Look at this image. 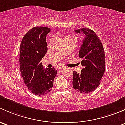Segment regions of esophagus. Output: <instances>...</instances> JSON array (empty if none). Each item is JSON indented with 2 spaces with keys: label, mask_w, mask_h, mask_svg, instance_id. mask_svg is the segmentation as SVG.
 <instances>
[{
  "label": "esophagus",
  "mask_w": 125,
  "mask_h": 125,
  "mask_svg": "<svg viewBox=\"0 0 125 125\" xmlns=\"http://www.w3.org/2000/svg\"><path fill=\"white\" fill-rule=\"evenodd\" d=\"M61 68H62V67H60L59 68V69H61Z\"/></svg>",
  "instance_id": "1"
}]
</instances>
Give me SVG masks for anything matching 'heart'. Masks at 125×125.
I'll list each match as a JSON object with an SVG mask.
<instances>
[{
    "label": "heart",
    "instance_id": "1",
    "mask_svg": "<svg viewBox=\"0 0 125 125\" xmlns=\"http://www.w3.org/2000/svg\"><path fill=\"white\" fill-rule=\"evenodd\" d=\"M75 38V37H73V36L71 35H68L66 36V38H65V40H69L70 38Z\"/></svg>",
    "mask_w": 125,
    "mask_h": 125
}]
</instances>
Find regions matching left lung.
<instances>
[{
  "label": "left lung",
  "mask_w": 125,
  "mask_h": 125,
  "mask_svg": "<svg viewBox=\"0 0 125 125\" xmlns=\"http://www.w3.org/2000/svg\"><path fill=\"white\" fill-rule=\"evenodd\" d=\"M74 31L83 34L84 38L79 52L83 69L79 74L73 72V87L78 92L88 93L101 83L105 72V51L101 41L93 31L82 28Z\"/></svg>",
  "instance_id": "8db88e82"
}]
</instances>
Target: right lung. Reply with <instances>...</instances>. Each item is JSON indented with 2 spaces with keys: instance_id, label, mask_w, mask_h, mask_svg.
Masks as SVG:
<instances>
[{
  "instance_id": "1",
  "label": "right lung",
  "mask_w": 125,
  "mask_h": 125,
  "mask_svg": "<svg viewBox=\"0 0 125 125\" xmlns=\"http://www.w3.org/2000/svg\"><path fill=\"white\" fill-rule=\"evenodd\" d=\"M51 29L35 27L23 38L20 46V69L24 83L32 93L47 94L52 89L56 75L55 68H43L40 62L47 51L46 35Z\"/></svg>"
}]
</instances>
